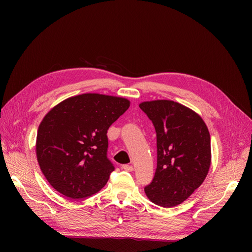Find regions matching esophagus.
Returning a JSON list of instances; mask_svg holds the SVG:
<instances>
[{"instance_id":"obj_1","label":"esophagus","mask_w":252,"mask_h":252,"mask_svg":"<svg viewBox=\"0 0 252 252\" xmlns=\"http://www.w3.org/2000/svg\"><path fill=\"white\" fill-rule=\"evenodd\" d=\"M122 169H124L126 171H132L133 170V166L132 165H128V164L122 165Z\"/></svg>"}]
</instances>
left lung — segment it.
Returning <instances> with one entry per match:
<instances>
[{"label": "left lung", "mask_w": 252, "mask_h": 252, "mask_svg": "<svg viewBox=\"0 0 252 252\" xmlns=\"http://www.w3.org/2000/svg\"><path fill=\"white\" fill-rule=\"evenodd\" d=\"M139 106L157 132V169L145 193L152 203L174 207L207 177L211 164L208 128L199 114L178 102L157 100Z\"/></svg>", "instance_id": "8db88e82"}]
</instances>
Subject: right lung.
<instances>
[{
	"label": "right lung",
	"instance_id": "right-lung-1",
	"mask_svg": "<svg viewBox=\"0 0 252 252\" xmlns=\"http://www.w3.org/2000/svg\"><path fill=\"white\" fill-rule=\"evenodd\" d=\"M130 106L100 94L68 97L51 108L37 129V163L57 191L72 200L95 194L114 170L107 158V130Z\"/></svg>",
	"mask_w": 252,
	"mask_h": 252
}]
</instances>
